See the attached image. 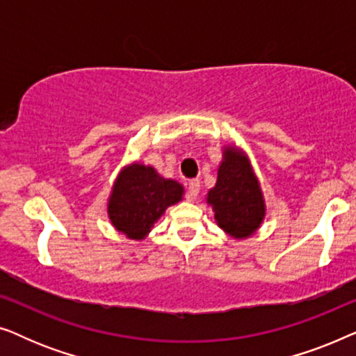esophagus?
<instances>
[{"mask_svg": "<svg viewBox=\"0 0 356 356\" xmlns=\"http://www.w3.org/2000/svg\"><path fill=\"white\" fill-rule=\"evenodd\" d=\"M199 191H201V181L199 179H191L188 183V197L194 201V199H197Z\"/></svg>", "mask_w": 356, "mask_h": 356, "instance_id": "34e87169", "label": "esophagus"}]
</instances>
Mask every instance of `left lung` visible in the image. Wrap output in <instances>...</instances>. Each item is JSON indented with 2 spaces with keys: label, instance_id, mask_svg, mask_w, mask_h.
Instances as JSON below:
<instances>
[{
  "label": "left lung",
  "instance_id": "left-lung-1",
  "mask_svg": "<svg viewBox=\"0 0 356 356\" xmlns=\"http://www.w3.org/2000/svg\"><path fill=\"white\" fill-rule=\"evenodd\" d=\"M222 157L217 183L209 189L206 199L217 225L230 236L243 240L261 227L266 201L248 155L235 145H225Z\"/></svg>",
  "mask_w": 356,
  "mask_h": 356
}]
</instances>
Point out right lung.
Masks as SVG:
<instances>
[{
	"label": "right lung",
	"mask_w": 356,
	"mask_h": 356,
	"mask_svg": "<svg viewBox=\"0 0 356 356\" xmlns=\"http://www.w3.org/2000/svg\"><path fill=\"white\" fill-rule=\"evenodd\" d=\"M184 188L160 177L150 165L131 163L121 170L108 197V218L129 240H144L167 207L183 199Z\"/></svg>",
	"instance_id": "right-lung-1"
}]
</instances>
